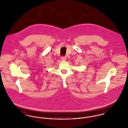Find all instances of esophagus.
I'll return each instance as SVG.
<instances>
[{
	"instance_id": "1",
	"label": "esophagus",
	"mask_w": 128,
	"mask_h": 128,
	"mask_svg": "<svg viewBox=\"0 0 128 128\" xmlns=\"http://www.w3.org/2000/svg\"><path fill=\"white\" fill-rule=\"evenodd\" d=\"M61 60H62V61H64V60H66V56H62V57H61Z\"/></svg>"
}]
</instances>
